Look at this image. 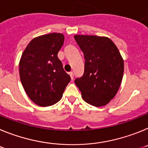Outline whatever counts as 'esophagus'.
<instances>
[{"label": "esophagus", "mask_w": 148, "mask_h": 148, "mask_svg": "<svg viewBox=\"0 0 148 148\" xmlns=\"http://www.w3.org/2000/svg\"><path fill=\"white\" fill-rule=\"evenodd\" d=\"M70 78H71L72 80H73V79H74V73H73V72H70Z\"/></svg>", "instance_id": "esophagus-1"}]
</instances>
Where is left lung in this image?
I'll return each mask as SVG.
<instances>
[{"label":"left lung","mask_w":148,"mask_h":148,"mask_svg":"<svg viewBox=\"0 0 148 148\" xmlns=\"http://www.w3.org/2000/svg\"><path fill=\"white\" fill-rule=\"evenodd\" d=\"M84 56V72L75 83L86 102L104 106L113 99L122 80L124 61L110 38L95 35H75Z\"/></svg>","instance_id":"1"}]
</instances>
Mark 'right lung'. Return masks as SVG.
I'll return each instance as SVG.
<instances>
[{"mask_svg":"<svg viewBox=\"0 0 148 148\" xmlns=\"http://www.w3.org/2000/svg\"><path fill=\"white\" fill-rule=\"evenodd\" d=\"M64 36L50 33L32 39L23 51L19 63L21 82L31 100L37 105L56 104L70 82L58 53Z\"/></svg>","mask_w":148,"mask_h":148,"instance_id":"add662e5","label":"right lung"}]
</instances>
